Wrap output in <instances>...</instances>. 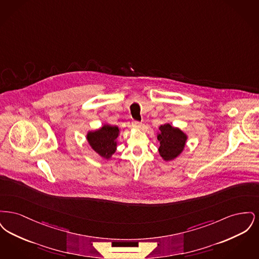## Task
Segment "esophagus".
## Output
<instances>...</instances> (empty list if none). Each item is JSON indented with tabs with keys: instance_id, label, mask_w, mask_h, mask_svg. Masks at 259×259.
<instances>
[{
	"instance_id": "esophagus-1",
	"label": "esophagus",
	"mask_w": 259,
	"mask_h": 259,
	"mask_svg": "<svg viewBox=\"0 0 259 259\" xmlns=\"http://www.w3.org/2000/svg\"><path fill=\"white\" fill-rule=\"evenodd\" d=\"M133 127L136 128V129H141L142 128V123L135 121V122H133Z\"/></svg>"
}]
</instances>
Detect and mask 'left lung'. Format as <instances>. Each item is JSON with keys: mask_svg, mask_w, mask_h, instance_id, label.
I'll return each mask as SVG.
<instances>
[{"mask_svg": "<svg viewBox=\"0 0 259 259\" xmlns=\"http://www.w3.org/2000/svg\"><path fill=\"white\" fill-rule=\"evenodd\" d=\"M188 136L179 127L165 123L158 127L157 140L159 141V155L166 162L179 157L184 151Z\"/></svg>", "mask_w": 259, "mask_h": 259, "instance_id": "obj_1", "label": "left lung"}]
</instances>
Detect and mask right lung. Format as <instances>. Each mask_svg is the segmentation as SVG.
I'll return each mask as SVG.
<instances>
[{
  "label": "right lung",
  "mask_w": 259,
  "mask_h": 259,
  "mask_svg": "<svg viewBox=\"0 0 259 259\" xmlns=\"http://www.w3.org/2000/svg\"><path fill=\"white\" fill-rule=\"evenodd\" d=\"M120 134L118 126L105 123L99 129L88 131L87 143L104 159H111L117 148V139Z\"/></svg>",
  "instance_id": "obj_1"
}]
</instances>
